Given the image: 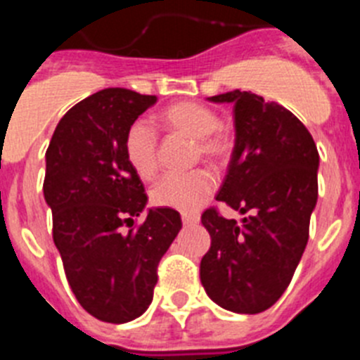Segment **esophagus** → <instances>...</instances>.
<instances>
[{
	"instance_id": "obj_1",
	"label": "esophagus",
	"mask_w": 360,
	"mask_h": 360,
	"mask_svg": "<svg viewBox=\"0 0 360 360\" xmlns=\"http://www.w3.org/2000/svg\"><path fill=\"white\" fill-rule=\"evenodd\" d=\"M182 221L186 227H191V225H196L200 221L198 214H182Z\"/></svg>"
}]
</instances>
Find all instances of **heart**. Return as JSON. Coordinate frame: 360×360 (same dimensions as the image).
I'll list each match as a JSON object with an SVG mask.
<instances>
[{"instance_id":"heart-1","label":"heart","mask_w":360,"mask_h":360,"mask_svg":"<svg viewBox=\"0 0 360 360\" xmlns=\"http://www.w3.org/2000/svg\"><path fill=\"white\" fill-rule=\"evenodd\" d=\"M162 128L171 133H180L195 141V158H203L211 164L224 162L231 149V142L219 119L211 108L191 101H180L157 117ZM124 155L131 169L144 180L155 176L158 169L157 135L144 120H136L124 136ZM216 180L211 171L198 167L189 173L167 174L153 187L151 202L158 207L176 209L180 212L198 211L214 191Z\"/></svg>"}]
</instances>
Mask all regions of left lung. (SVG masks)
<instances>
[{
	"label": "left lung",
	"mask_w": 360,
	"mask_h": 360,
	"mask_svg": "<svg viewBox=\"0 0 360 360\" xmlns=\"http://www.w3.org/2000/svg\"><path fill=\"white\" fill-rule=\"evenodd\" d=\"M234 111V148L216 200L247 218L202 214L211 249L200 263L209 297L225 310L259 314L290 285L317 203L319 153L310 131L278 103L252 91L209 97Z\"/></svg>",
	"instance_id": "8db88e82"
}]
</instances>
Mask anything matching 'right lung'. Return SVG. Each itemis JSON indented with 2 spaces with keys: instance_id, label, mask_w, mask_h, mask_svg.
Listing matches in <instances>:
<instances>
[{
  "instance_id": "right-lung-1",
  "label": "right lung",
  "mask_w": 360,
  "mask_h": 360,
  "mask_svg": "<svg viewBox=\"0 0 360 360\" xmlns=\"http://www.w3.org/2000/svg\"><path fill=\"white\" fill-rule=\"evenodd\" d=\"M155 103V95L126 88L97 91L66 111L44 155L43 193L66 279L81 307L104 323L148 310L158 263L182 229L180 212L167 207L148 209L133 227L148 195L126 160L124 136Z\"/></svg>"
}]
</instances>
